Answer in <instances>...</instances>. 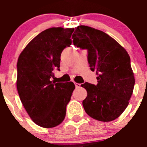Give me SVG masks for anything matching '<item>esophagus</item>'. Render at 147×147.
<instances>
[{"label":"esophagus","mask_w":147,"mask_h":147,"mask_svg":"<svg viewBox=\"0 0 147 147\" xmlns=\"http://www.w3.org/2000/svg\"><path fill=\"white\" fill-rule=\"evenodd\" d=\"M75 87H76V88H78V87H80L81 86V84H79V83L75 82Z\"/></svg>","instance_id":"1"}]
</instances>
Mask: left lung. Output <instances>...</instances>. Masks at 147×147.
Wrapping results in <instances>:
<instances>
[{"label":"left lung","instance_id":"1","mask_svg":"<svg viewBox=\"0 0 147 147\" xmlns=\"http://www.w3.org/2000/svg\"><path fill=\"white\" fill-rule=\"evenodd\" d=\"M72 38L74 45L87 50L90 69L97 75V85H81L87 92L82 102L86 113L98 121L115 120L128 106L134 90L129 55L107 34L88 26H78Z\"/></svg>","mask_w":147,"mask_h":147}]
</instances>
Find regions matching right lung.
Segmentation results:
<instances>
[{
	"mask_svg": "<svg viewBox=\"0 0 147 147\" xmlns=\"http://www.w3.org/2000/svg\"><path fill=\"white\" fill-rule=\"evenodd\" d=\"M74 28H52L34 38L20 53L17 63V90L30 117L38 126L59 125L66 115L75 84L52 81L60 70V55L72 44Z\"/></svg>",
	"mask_w": 147,
	"mask_h": 147,
	"instance_id": "add662e5",
	"label": "right lung"
}]
</instances>
